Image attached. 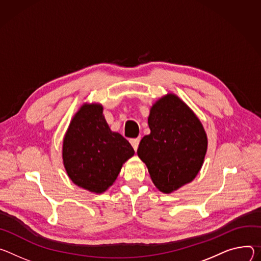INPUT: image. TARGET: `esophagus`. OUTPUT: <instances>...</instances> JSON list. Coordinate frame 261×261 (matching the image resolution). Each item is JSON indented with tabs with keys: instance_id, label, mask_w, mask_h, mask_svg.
Here are the masks:
<instances>
[{
	"instance_id": "obj_1",
	"label": "esophagus",
	"mask_w": 261,
	"mask_h": 261,
	"mask_svg": "<svg viewBox=\"0 0 261 261\" xmlns=\"http://www.w3.org/2000/svg\"><path fill=\"white\" fill-rule=\"evenodd\" d=\"M129 142H130V144H132V146H133V148L135 149V151L138 149V147H139V143H140V138H136V139H130L129 140Z\"/></svg>"
}]
</instances>
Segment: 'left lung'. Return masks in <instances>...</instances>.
<instances>
[{
  "mask_svg": "<svg viewBox=\"0 0 261 261\" xmlns=\"http://www.w3.org/2000/svg\"><path fill=\"white\" fill-rule=\"evenodd\" d=\"M148 125L150 134L141 140L137 153L154 186L169 194L197 176L207 150L206 133L194 112L172 93L151 107Z\"/></svg>",
  "mask_w": 261,
  "mask_h": 261,
  "instance_id": "1",
  "label": "left lung"
}]
</instances>
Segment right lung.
<instances>
[{
    "label": "right lung",
    "instance_id": "add662e5",
    "mask_svg": "<svg viewBox=\"0 0 261 261\" xmlns=\"http://www.w3.org/2000/svg\"><path fill=\"white\" fill-rule=\"evenodd\" d=\"M134 153L128 141L110 129L99 103H84L63 139L62 158L67 175L77 187L96 194L113 185Z\"/></svg>",
    "mask_w": 261,
    "mask_h": 261
}]
</instances>
